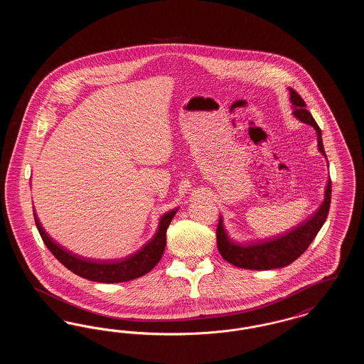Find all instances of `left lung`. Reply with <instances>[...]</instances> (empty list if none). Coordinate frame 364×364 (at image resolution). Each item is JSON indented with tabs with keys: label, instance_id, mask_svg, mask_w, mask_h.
Instances as JSON below:
<instances>
[{
	"label": "left lung",
	"instance_id": "8db88e82",
	"mask_svg": "<svg viewBox=\"0 0 364 364\" xmlns=\"http://www.w3.org/2000/svg\"><path fill=\"white\" fill-rule=\"evenodd\" d=\"M291 102L294 105V114L296 119L301 122L310 124L316 131L318 138V150L326 156L323 143H322V132L318 124L314 120L311 113L306 109V102L303 98L289 88ZM331 199V181L328 183L325 191V200L311 215L310 220L301 223L292 230L285 232L284 235L276 236L274 239L259 240V242H240L230 240L223 224V217H220L217 226V245L221 257L229 263L250 270H272L279 269L291 264L297 259L311 244L319 229L325 224L328 218Z\"/></svg>",
	"mask_w": 364,
	"mask_h": 364
}]
</instances>
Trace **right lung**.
<instances>
[{"instance_id":"obj_1","label":"right lung","mask_w":364,"mask_h":364,"mask_svg":"<svg viewBox=\"0 0 364 364\" xmlns=\"http://www.w3.org/2000/svg\"><path fill=\"white\" fill-rule=\"evenodd\" d=\"M176 213L177 208L164 214L153 239L135 254L122 260H94L77 257L53 240L41 225L36 213H34V218L42 240L57 260H60L68 270L90 281L116 284L141 277L156 267V263L162 258L166 245V229Z\"/></svg>"}]
</instances>
